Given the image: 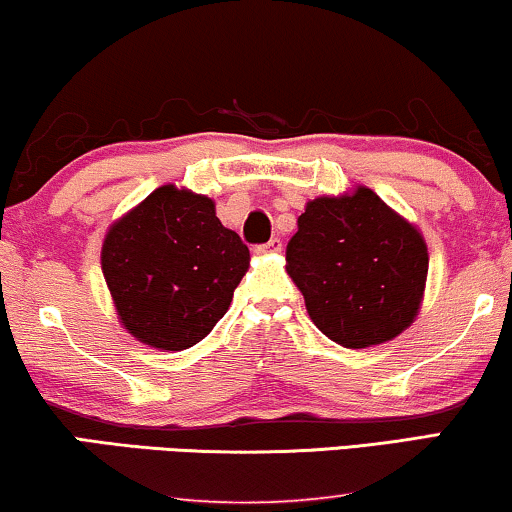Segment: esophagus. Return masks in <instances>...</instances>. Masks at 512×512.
<instances>
[{"label": "esophagus", "instance_id": "34e87169", "mask_svg": "<svg viewBox=\"0 0 512 512\" xmlns=\"http://www.w3.org/2000/svg\"><path fill=\"white\" fill-rule=\"evenodd\" d=\"M281 248H283V243H281V238L278 236H274L271 238L269 243H264V245H257V252H281Z\"/></svg>", "mask_w": 512, "mask_h": 512}]
</instances>
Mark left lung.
Returning <instances> with one entry per match:
<instances>
[{
    "mask_svg": "<svg viewBox=\"0 0 512 512\" xmlns=\"http://www.w3.org/2000/svg\"><path fill=\"white\" fill-rule=\"evenodd\" d=\"M286 260L316 328L349 349L397 338L416 319L428 276L423 236L371 189L312 200Z\"/></svg>",
    "mask_w": 512,
    "mask_h": 512,
    "instance_id": "8db88e82",
    "label": "left lung"
}]
</instances>
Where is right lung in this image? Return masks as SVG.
I'll use <instances>...</instances> for the list:
<instances>
[{"instance_id": "1", "label": "right lung", "mask_w": 512, "mask_h": 512, "mask_svg": "<svg viewBox=\"0 0 512 512\" xmlns=\"http://www.w3.org/2000/svg\"><path fill=\"white\" fill-rule=\"evenodd\" d=\"M248 257L210 198L160 186L111 226L101 269L122 326L146 345L179 352L226 314Z\"/></svg>"}]
</instances>
